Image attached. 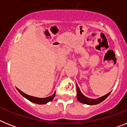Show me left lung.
Wrapping results in <instances>:
<instances>
[{
    "label": "left lung",
    "instance_id": "1",
    "mask_svg": "<svg viewBox=\"0 0 127 127\" xmlns=\"http://www.w3.org/2000/svg\"><path fill=\"white\" fill-rule=\"evenodd\" d=\"M76 90H77V98L79 100V102L81 103H83L85 104H89V105H95V104H98L102 102L103 100L105 99L109 95L110 93L106 94L105 95L103 96V97H100L98 98H96V99H92V98H89L84 96L82 93L81 92L80 90H79V87L76 85Z\"/></svg>",
    "mask_w": 127,
    "mask_h": 127
}]
</instances>
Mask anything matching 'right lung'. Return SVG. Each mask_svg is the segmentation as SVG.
Returning <instances> with one entry per match:
<instances>
[{"mask_svg": "<svg viewBox=\"0 0 127 127\" xmlns=\"http://www.w3.org/2000/svg\"><path fill=\"white\" fill-rule=\"evenodd\" d=\"M18 91L21 94V95H23V97H25L27 99H28L29 100H30V102H32L36 103L38 104H46L48 102L51 101L53 98L55 97V93H54L53 95H52L50 97H46V98H38V97H32V96H30V95H27V94H25V93H23V92H22L21 90H20L19 89H18Z\"/></svg>", "mask_w": 127, "mask_h": 127, "instance_id": "obj_1", "label": "right lung"}]
</instances>
